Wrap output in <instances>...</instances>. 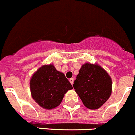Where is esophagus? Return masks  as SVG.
<instances>
[{
	"label": "esophagus",
	"instance_id": "34e87169",
	"mask_svg": "<svg viewBox=\"0 0 135 135\" xmlns=\"http://www.w3.org/2000/svg\"><path fill=\"white\" fill-rule=\"evenodd\" d=\"M74 78H70V82L71 84H74Z\"/></svg>",
	"mask_w": 135,
	"mask_h": 135
}]
</instances>
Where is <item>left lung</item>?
<instances>
[{"instance_id":"left-lung-1","label":"left lung","mask_w":135,"mask_h":135,"mask_svg":"<svg viewBox=\"0 0 135 135\" xmlns=\"http://www.w3.org/2000/svg\"><path fill=\"white\" fill-rule=\"evenodd\" d=\"M73 86L85 107L97 109L111 96L112 81L101 65L86 63L80 69Z\"/></svg>"}]
</instances>
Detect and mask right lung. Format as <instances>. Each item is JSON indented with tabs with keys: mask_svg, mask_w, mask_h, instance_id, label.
Returning <instances> with one entry per match:
<instances>
[{
	"mask_svg": "<svg viewBox=\"0 0 135 135\" xmlns=\"http://www.w3.org/2000/svg\"><path fill=\"white\" fill-rule=\"evenodd\" d=\"M30 86L33 99L45 109L57 108L64 95L73 89L64 74L57 71L51 64L42 65L33 74Z\"/></svg>",
	"mask_w": 135,
	"mask_h": 135,
	"instance_id": "1",
	"label": "right lung"
}]
</instances>
